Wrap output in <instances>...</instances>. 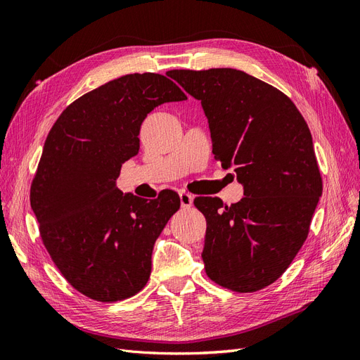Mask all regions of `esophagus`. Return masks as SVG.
Wrapping results in <instances>:
<instances>
[{"instance_id":"34e87169","label":"esophagus","mask_w":360,"mask_h":360,"mask_svg":"<svg viewBox=\"0 0 360 360\" xmlns=\"http://www.w3.org/2000/svg\"><path fill=\"white\" fill-rule=\"evenodd\" d=\"M180 204L183 209H189L193 204V197L188 192H180Z\"/></svg>"}]
</instances>
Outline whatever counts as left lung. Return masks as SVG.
<instances>
[{
    "mask_svg": "<svg viewBox=\"0 0 360 360\" xmlns=\"http://www.w3.org/2000/svg\"><path fill=\"white\" fill-rule=\"evenodd\" d=\"M209 120L213 155L234 167L245 197L193 200L205 216V274L238 292L284 274L309 233L323 180L309 127L288 96L236 69L169 70Z\"/></svg>",
    "mask_w": 360,
    "mask_h": 360,
    "instance_id": "obj_1",
    "label": "left lung"
}]
</instances>
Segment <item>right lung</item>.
<instances>
[{"label": "right lung", "mask_w": 360, "mask_h": 360, "mask_svg": "<svg viewBox=\"0 0 360 360\" xmlns=\"http://www.w3.org/2000/svg\"><path fill=\"white\" fill-rule=\"evenodd\" d=\"M186 99L163 75H124L76 99L49 130L30 202L53 264L84 296L117 302L146 287L155 242L180 198L162 191L147 201L115 181L138 153L147 114Z\"/></svg>", "instance_id": "right-lung-1"}]
</instances>
